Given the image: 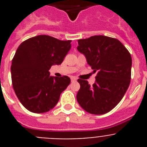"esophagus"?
Segmentation results:
<instances>
[{"mask_svg":"<svg viewBox=\"0 0 147 147\" xmlns=\"http://www.w3.org/2000/svg\"><path fill=\"white\" fill-rule=\"evenodd\" d=\"M71 82H76V79L74 77V76H71Z\"/></svg>","mask_w":147,"mask_h":147,"instance_id":"1","label":"esophagus"}]
</instances>
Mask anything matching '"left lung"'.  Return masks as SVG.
Masks as SVG:
<instances>
[{"label": "left lung", "instance_id": "1", "mask_svg": "<svg viewBox=\"0 0 147 147\" xmlns=\"http://www.w3.org/2000/svg\"><path fill=\"white\" fill-rule=\"evenodd\" d=\"M77 50L85 56L93 72H97L91 86L86 80H78V103L90 114L107 113L120 102L129 88L130 54L117 39L103 35L79 40Z\"/></svg>", "mask_w": 147, "mask_h": 147}]
</instances>
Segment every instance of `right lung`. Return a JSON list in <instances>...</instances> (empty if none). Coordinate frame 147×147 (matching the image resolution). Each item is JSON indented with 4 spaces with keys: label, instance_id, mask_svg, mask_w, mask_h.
I'll use <instances>...</instances> for the list:
<instances>
[{
    "label": "right lung",
    "instance_id": "right-lung-1",
    "mask_svg": "<svg viewBox=\"0 0 147 147\" xmlns=\"http://www.w3.org/2000/svg\"><path fill=\"white\" fill-rule=\"evenodd\" d=\"M71 40L38 35L22 42L11 62L14 90L30 112L43 113L54 108L71 79L50 76L51 67L60 65L71 49Z\"/></svg>",
    "mask_w": 147,
    "mask_h": 147
}]
</instances>
